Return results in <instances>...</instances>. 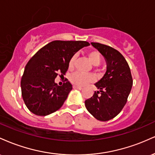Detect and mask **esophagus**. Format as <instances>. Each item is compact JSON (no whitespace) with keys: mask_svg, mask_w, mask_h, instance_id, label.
Masks as SVG:
<instances>
[{"mask_svg":"<svg viewBox=\"0 0 155 155\" xmlns=\"http://www.w3.org/2000/svg\"><path fill=\"white\" fill-rule=\"evenodd\" d=\"M74 87V89H77V90H82V87H79V86H76V85H74V87Z\"/></svg>","mask_w":155,"mask_h":155,"instance_id":"esophagus-1","label":"esophagus"}]
</instances>
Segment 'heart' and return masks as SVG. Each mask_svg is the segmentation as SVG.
Returning a JSON list of instances; mask_svg holds the SVG:
<instances>
[{
    "label": "heart",
    "mask_w": 155,
    "mask_h": 155,
    "mask_svg": "<svg viewBox=\"0 0 155 155\" xmlns=\"http://www.w3.org/2000/svg\"><path fill=\"white\" fill-rule=\"evenodd\" d=\"M88 59L91 62V63L93 65H98L101 63V54L98 51L92 50L89 51L87 53ZM76 59V55L73 56L71 58L70 61L68 63V68H72L74 66V61ZM71 81L74 84L76 85V86L82 87L86 85L87 84L92 82L93 81L94 77L92 74H83L81 72H76L73 74L71 76Z\"/></svg>",
    "instance_id": "b5f03b06"
}]
</instances>
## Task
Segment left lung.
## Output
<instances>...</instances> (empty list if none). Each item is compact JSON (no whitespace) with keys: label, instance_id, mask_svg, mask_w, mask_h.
<instances>
[{"label":"left lung","instance_id":"obj_1","mask_svg":"<svg viewBox=\"0 0 155 155\" xmlns=\"http://www.w3.org/2000/svg\"><path fill=\"white\" fill-rule=\"evenodd\" d=\"M106 62V71L95 84L98 91L85 101L87 111L96 120L108 121L120 114L127 103L133 85L130 67L120 51L109 46L92 42Z\"/></svg>","mask_w":155,"mask_h":155}]
</instances>
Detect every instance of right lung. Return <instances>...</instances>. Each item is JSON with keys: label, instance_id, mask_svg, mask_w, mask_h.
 I'll return each mask as SVG.
<instances>
[{"label": "right lung", "instance_id": "obj_1", "mask_svg": "<svg viewBox=\"0 0 155 155\" xmlns=\"http://www.w3.org/2000/svg\"><path fill=\"white\" fill-rule=\"evenodd\" d=\"M89 45L84 41H53L32 57L21 79L23 101L32 113L44 117L61 108L72 85L68 81L59 86L54 79L65 75L71 58Z\"/></svg>", "mask_w": 155, "mask_h": 155}]
</instances>
